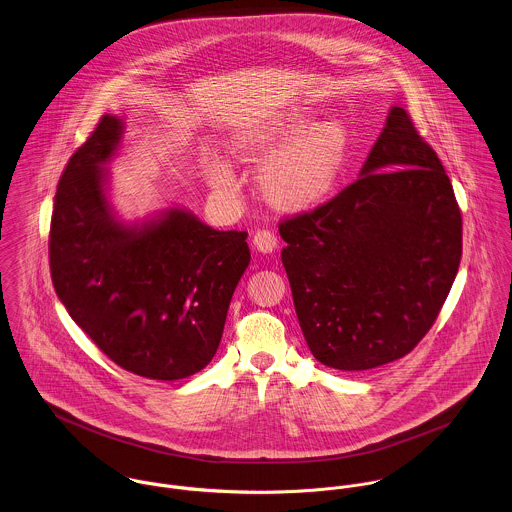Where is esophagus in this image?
Segmentation results:
<instances>
[{
    "mask_svg": "<svg viewBox=\"0 0 512 512\" xmlns=\"http://www.w3.org/2000/svg\"><path fill=\"white\" fill-rule=\"evenodd\" d=\"M252 244H254V248H256L258 252L268 254V252L276 250V246H278V238H276V234H274L272 230H268V228H258V230L254 232Z\"/></svg>",
    "mask_w": 512,
    "mask_h": 512,
    "instance_id": "1",
    "label": "esophagus"
}]
</instances>
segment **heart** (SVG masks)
Here are the masks:
<instances>
[{
  "label": "heart",
  "mask_w": 512,
  "mask_h": 512,
  "mask_svg": "<svg viewBox=\"0 0 512 512\" xmlns=\"http://www.w3.org/2000/svg\"><path fill=\"white\" fill-rule=\"evenodd\" d=\"M307 106L252 126L234 142V155L260 163V193L278 211L303 213L323 203L343 171L349 153V132L341 120L315 122ZM207 175L217 189L232 187V171L222 161H211Z\"/></svg>",
  "instance_id": "1"
}]
</instances>
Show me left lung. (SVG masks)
<instances>
[{
	"instance_id": "8db88e82",
	"label": "left lung",
	"mask_w": 512,
	"mask_h": 512,
	"mask_svg": "<svg viewBox=\"0 0 512 512\" xmlns=\"http://www.w3.org/2000/svg\"><path fill=\"white\" fill-rule=\"evenodd\" d=\"M461 211L438 153L394 106L361 177L280 222L282 264L313 357L368 370L432 329L461 260Z\"/></svg>"
}]
</instances>
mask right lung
<instances>
[{
	"instance_id": "right-lung-1",
	"label": "right lung",
	"mask_w": 512,
	"mask_h": 512,
	"mask_svg": "<svg viewBox=\"0 0 512 512\" xmlns=\"http://www.w3.org/2000/svg\"><path fill=\"white\" fill-rule=\"evenodd\" d=\"M124 124L104 114L69 159L49 234L55 292L74 323L116 365L179 380L211 363L226 311L250 262L248 232L215 230L169 209L128 226L106 193V163Z\"/></svg>"
}]
</instances>
